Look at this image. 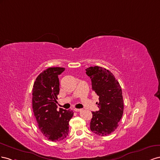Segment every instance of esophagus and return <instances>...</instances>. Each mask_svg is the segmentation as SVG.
I'll return each instance as SVG.
<instances>
[{"instance_id": "esophagus-1", "label": "esophagus", "mask_w": 160, "mask_h": 160, "mask_svg": "<svg viewBox=\"0 0 160 160\" xmlns=\"http://www.w3.org/2000/svg\"><path fill=\"white\" fill-rule=\"evenodd\" d=\"M82 110V109H81V108H74V111H76V112L81 111Z\"/></svg>"}]
</instances>
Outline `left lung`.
Returning <instances> with one entry per match:
<instances>
[{
    "mask_svg": "<svg viewBox=\"0 0 160 160\" xmlns=\"http://www.w3.org/2000/svg\"><path fill=\"white\" fill-rule=\"evenodd\" d=\"M92 81V89L99 97V110L92 112L90 130L100 136L111 134L117 128L123 114L121 87L112 73L106 68L94 66L86 69Z\"/></svg>",
    "mask_w": 160,
    "mask_h": 160,
    "instance_id": "1",
    "label": "left lung"
}]
</instances>
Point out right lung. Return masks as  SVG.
Here are the masks:
<instances>
[{
  "mask_svg": "<svg viewBox=\"0 0 160 160\" xmlns=\"http://www.w3.org/2000/svg\"><path fill=\"white\" fill-rule=\"evenodd\" d=\"M65 70L60 67L49 68L36 78L33 87L32 105L39 129L48 140L59 141L69 133V121L74 112L60 108L56 102L60 92L58 76Z\"/></svg>",
  "mask_w": 160,
  "mask_h": 160,
  "instance_id": "add662e5",
  "label": "right lung"
}]
</instances>
